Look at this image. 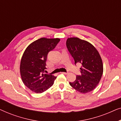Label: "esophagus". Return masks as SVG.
I'll return each mask as SVG.
<instances>
[{"label": "esophagus", "mask_w": 121, "mask_h": 121, "mask_svg": "<svg viewBox=\"0 0 121 121\" xmlns=\"http://www.w3.org/2000/svg\"><path fill=\"white\" fill-rule=\"evenodd\" d=\"M62 73V74H65V75H67V74H68V72H62V73Z\"/></svg>", "instance_id": "esophagus-1"}]
</instances>
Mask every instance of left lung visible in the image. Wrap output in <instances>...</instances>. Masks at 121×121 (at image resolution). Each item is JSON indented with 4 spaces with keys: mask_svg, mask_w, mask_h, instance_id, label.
I'll use <instances>...</instances> for the list:
<instances>
[{
    "mask_svg": "<svg viewBox=\"0 0 121 121\" xmlns=\"http://www.w3.org/2000/svg\"><path fill=\"white\" fill-rule=\"evenodd\" d=\"M66 45L75 64H82V75L76 76V80L69 84L82 94L91 91L98 85L103 74V63L98 51L90 42L78 37L68 38Z\"/></svg>",
    "mask_w": 121,
    "mask_h": 121,
    "instance_id": "obj_1",
    "label": "left lung"
}]
</instances>
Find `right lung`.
I'll return each instance as SVG.
<instances>
[{
	"mask_svg": "<svg viewBox=\"0 0 121 121\" xmlns=\"http://www.w3.org/2000/svg\"><path fill=\"white\" fill-rule=\"evenodd\" d=\"M60 39L42 37L30 44L21 58L20 72L22 82L30 90L42 93L53 85L57 77L44 73L49 52L55 48Z\"/></svg>",
	"mask_w": 121,
	"mask_h": 121,
	"instance_id": "add662e5",
	"label": "right lung"
}]
</instances>
